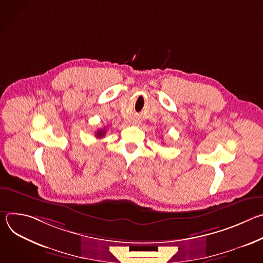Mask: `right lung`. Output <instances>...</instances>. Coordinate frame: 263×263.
Listing matches in <instances>:
<instances>
[{"mask_svg":"<svg viewBox=\"0 0 263 263\" xmlns=\"http://www.w3.org/2000/svg\"><path fill=\"white\" fill-rule=\"evenodd\" d=\"M105 134H106V129L104 128V129H100V130H98V131H97V133H96V136H97L98 138H101V137H103Z\"/></svg>","mask_w":263,"mask_h":263,"instance_id":"1","label":"right lung"}]
</instances>
